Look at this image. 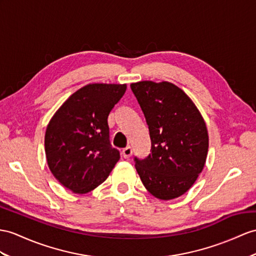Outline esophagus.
Returning <instances> with one entry per match:
<instances>
[{"label":"esophagus","mask_w":256,"mask_h":256,"mask_svg":"<svg viewBox=\"0 0 256 256\" xmlns=\"http://www.w3.org/2000/svg\"><path fill=\"white\" fill-rule=\"evenodd\" d=\"M122 156H124V158H129L132 155V148H130V146L124 148L122 150Z\"/></svg>","instance_id":"obj_1"}]
</instances>
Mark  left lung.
I'll list each match as a JSON object with an SVG mask.
<instances>
[{
	"label": "left lung",
	"mask_w": 256,
	"mask_h": 256,
	"mask_svg": "<svg viewBox=\"0 0 256 256\" xmlns=\"http://www.w3.org/2000/svg\"><path fill=\"white\" fill-rule=\"evenodd\" d=\"M146 116L152 152L136 160L146 189L160 200L182 196L202 172L208 151L206 124L186 93L172 82L130 84Z\"/></svg>",
	"instance_id": "obj_1"
}]
</instances>
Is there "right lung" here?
I'll return each instance as SVG.
<instances>
[{"label": "right lung", "mask_w": 256, "mask_h": 256, "mask_svg": "<svg viewBox=\"0 0 256 256\" xmlns=\"http://www.w3.org/2000/svg\"><path fill=\"white\" fill-rule=\"evenodd\" d=\"M127 84H89L68 98L50 120L48 166L65 188L84 194L104 182L120 158L112 148L108 117Z\"/></svg>", "instance_id": "add662e5"}]
</instances>
